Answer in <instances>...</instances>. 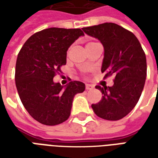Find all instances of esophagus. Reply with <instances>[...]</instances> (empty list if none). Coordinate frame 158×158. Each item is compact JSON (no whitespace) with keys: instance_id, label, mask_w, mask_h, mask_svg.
Listing matches in <instances>:
<instances>
[{"instance_id":"1","label":"esophagus","mask_w":158,"mask_h":158,"mask_svg":"<svg viewBox=\"0 0 158 158\" xmlns=\"http://www.w3.org/2000/svg\"><path fill=\"white\" fill-rule=\"evenodd\" d=\"M85 89H87V90H89V89H94V86L91 85H89V84H86Z\"/></svg>"}]
</instances>
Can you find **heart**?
<instances>
[{"label":"heart","mask_w":158,"mask_h":158,"mask_svg":"<svg viewBox=\"0 0 158 158\" xmlns=\"http://www.w3.org/2000/svg\"><path fill=\"white\" fill-rule=\"evenodd\" d=\"M89 44H91V43H89ZM88 45H89V44H88Z\"/></svg>","instance_id":"b5f03b06"}]
</instances>
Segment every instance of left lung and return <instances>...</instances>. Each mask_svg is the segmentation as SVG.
I'll return each mask as SVG.
<instances>
[{
  "label": "left lung",
  "mask_w": 158,
  "mask_h": 158,
  "mask_svg": "<svg viewBox=\"0 0 158 158\" xmlns=\"http://www.w3.org/2000/svg\"><path fill=\"white\" fill-rule=\"evenodd\" d=\"M88 35L99 40L104 47L102 72L115 75L111 87L96 85L102 98L92 104L100 118L116 121L128 115L138 102L146 78V58L136 36L113 23L83 28Z\"/></svg>",
  "instance_id": "left-lung-1"
}]
</instances>
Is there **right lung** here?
Here are the masks:
<instances>
[{
	"label": "right lung",
	"instance_id": "add662e5",
	"mask_svg": "<svg viewBox=\"0 0 158 158\" xmlns=\"http://www.w3.org/2000/svg\"><path fill=\"white\" fill-rule=\"evenodd\" d=\"M85 35L80 29L49 28L30 36L20 50L15 82L23 105L29 115L45 125H56L69 118L73 97L85 89L80 81L66 85L55 83L56 73L67 62V52Z\"/></svg>",
	"mask_w": 158,
	"mask_h": 158
}]
</instances>
